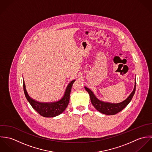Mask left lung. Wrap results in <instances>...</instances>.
Masks as SVG:
<instances>
[{
	"label": "left lung",
	"instance_id": "8db88e82",
	"mask_svg": "<svg viewBox=\"0 0 152 152\" xmlns=\"http://www.w3.org/2000/svg\"><path fill=\"white\" fill-rule=\"evenodd\" d=\"M136 86V83L135 82L133 91L130 94V95L125 101L118 104H113L101 101L96 98V97L95 96L94 94L92 92V91H91V90H90L86 87H85V89L89 94L91 101L95 108L102 113L107 115H113L121 112L129 104L134 94Z\"/></svg>",
	"mask_w": 152,
	"mask_h": 152
}]
</instances>
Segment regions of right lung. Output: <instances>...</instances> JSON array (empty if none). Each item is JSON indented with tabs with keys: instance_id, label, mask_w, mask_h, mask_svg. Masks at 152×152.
I'll return each instance as SVG.
<instances>
[{
	"instance_id": "add662e5",
	"label": "right lung",
	"mask_w": 152,
	"mask_h": 152,
	"mask_svg": "<svg viewBox=\"0 0 152 152\" xmlns=\"http://www.w3.org/2000/svg\"><path fill=\"white\" fill-rule=\"evenodd\" d=\"M75 80L72 81L66 87L63 97L58 101L54 102H40L32 99L27 94L23 80V89L26 99L31 107L41 116L45 118L57 116L62 113L67 107L69 101V96L72 86Z\"/></svg>"
}]
</instances>
